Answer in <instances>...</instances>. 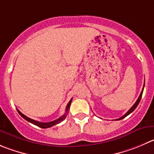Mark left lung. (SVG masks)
I'll use <instances>...</instances> for the list:
<instances>
[{"instance_id":"1","label":"left lung","mask_w":154,"mask_h":154,"mask_svg":"<svg viewBox=\"0 0 154 154\" xmlns=\"http://www.w3.org/2000/svg\"><path fill=\"white\" fill-rule=\"evenodd\" d=\"M144 87H143V89H142L141 92H140V95H139L138 98H137V101H136L135 103H134V104L133 105V106H131V108H130V109H129V110H128V112H127L125 114V115H124V116H122V117H120L119 119H116V120H120V119H124V118H125V117H126L127 116H128V115H129L130 113H131V112H132L133 111H134V109H136V107H137V105H138V104H139V103H140V99H141L142 94H143V91H144Z\"/></svg>"}]
</instances>
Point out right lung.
<instances>
[{
    "label": "right lung",
    "instance_id": "right-lung-1",
    "mask_svg": "<svg viewBox=\"0 0 154 154\" xmlns=\"http://www.w3.org/2000/svg\"><path fill=\"white\" fill-rule=\"evenodd\" d=\"M72 100V98L71 100H69V102L68 104H67L66 108V112L63 116H62L61 117H60V118L54 120V121H52V122H38V121H35V120H34V119H32L29 118V117H27L26 116H25L24 114L22 113V112H20L18 109H17V111H18L19 114H20V115L21 116L23 119H25L26 121H28V122H31V123H32V124H34V125H37V126L40 127V128H50V127L54 126V125H57V124H59L60 122H61L62 121H63V120L65 119L66 117V116H67V113H68L69 109L70 104H71Z\"/></svg>",
    "mask_w": 154,
    "mask_h": 154
}]
</instances>
